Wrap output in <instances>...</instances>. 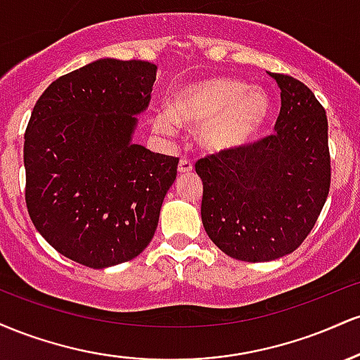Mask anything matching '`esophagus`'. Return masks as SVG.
I'll use <instances>...</instances> for the list:
<instances>
[{
  "instance_id": "1",
  "label": "esophagus",
  "mask_w": 360,
  "mask_h": 360,
  "mask_svg": "<svg viewBox=\"0 0 360 360\" xmlns=\"http://www.w3.org/2000/svg\"><path fill=\"white\" fill-rule=\"evenodd\" d=\"M177 172H179V174H189V172H193L191 160L181 159L179 160V166H177Z\"/></svg>"
}]
</instances>
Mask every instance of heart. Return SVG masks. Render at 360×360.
Returning <instances> with one entry per match:
<instances>
[{
	"mask_svg": "<svg viewBox=\"0 0 360 360\" xmlns=\"http://www.w3.org/2000/svg\"><path fill=\"white\" fill-rule=\"evenodd\" d=\"M271 108L269 94L259 86L235 77H206L177 88L171 111H155L152 125L164 135H174L179 125L203 127L201 143L212 152H229L262 130Z\"/></svg>",
	"mask_w": 360,
	"mask_h": 360,
	"instance_id": "b5f03b06",
	"label": "heart"
}]
</instances>
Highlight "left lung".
I'll list each match as a JSON object with an SVG mask.
<instances>
[{"instance_id":"8db88e82","label":"left lung","mask_w":360,"mask_h":360,"mask_svg":"<svg viewBox=\"0 0 360 360\" xmlns=\"http://www.w3.org/2000/svg\"><path fill=\"white\" fill-rule=\"evenodd\" d=\"M269 76L281 89L274 134L196 162L205 232L221 252L245 262H267L298 249L330 189L323 106L301 81Z\"/></svg>"}]
</instances>
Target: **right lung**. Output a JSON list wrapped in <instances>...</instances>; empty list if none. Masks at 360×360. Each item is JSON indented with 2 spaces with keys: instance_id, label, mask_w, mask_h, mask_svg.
<instances>
[{
  "instance_id": "add662e5",
  "label": "right lung",
  "mask_w": 360,
  "mask_h": 360,
  "mask_svg": "<svg viewBox=\"0 0 360 360\" xmlns=\"http://www.w3.org/2000/svg\"><path fill=\"white\" fill-rule=\"evenodd\" d=\"M157 65L98 59L44 91L25 131L28 213L64 257L93 269L127 262L154 237L176 157L134 143Z\"/></svg>"
}]
</instances>
